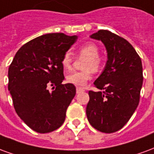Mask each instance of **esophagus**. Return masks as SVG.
<instances>
[{
	"instance_id": "obj_1",
	"label": "esophagus",
	"mask_w": 154,
	"mask_h": 154,
	"mask_svg": "<svg viewBox=\"0 0 154 154\" xmlns=\"http://www.w3.org/2000/svg\"><path fill=\"white\" fill-rule=\"evenodd\" d=\"M76 91H77V93H80V92H82V91H84V90L82 89V88H81V87H77V89H76Z\"/></svg>"
}]
</instances>
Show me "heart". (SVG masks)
<instances>
[{
  "mask_svg": "<svg viewBox=\"0 0 154 154\" xmlns=\"http://www.w3.org/2000/svg\"><path fill=\"white\" fill-rule=\"evenodd\" d=\"M78 52L82 56L87 57L84 62L83 68L85 70L73 72L68 74L67 81L69 83L77 87H84L92 77V70L97 71L101 66V58L99 57V49L94 43H87L82 44L78 48ZM72 57L69 51H67L62 57L61 63L65 70H69L72 67Z\"/></svg>",
  "mask_w": 154,
  "mask_h": 154,
  "instance_id": "b5f03b06",
  "label": "heart"
}]
</instances>
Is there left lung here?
I'll list each match as a JSON object with an SVG mask.
<instances>
[{
  "instance_id": "8db88e82",
  "label": "left lung",
  "mask_w": 154,
  "mask_h": 154,
  "mask_svg": "<svg viewBox=\"0 0 154 154\" xmlns=\"http://www.w3.org/2000/svg\"><path fill=\"white\" fill-rule=\"evenodd\" d=\"M90 38L103 43L107 62L94 82L104 91L88 93L87 119L100 132H116L129 121L139 105L143 85L141 58L128 41L109 30H99Z\"/></svg>"
}]
</instances>
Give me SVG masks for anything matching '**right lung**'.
Segmentation results:
<instances>
[{"mask_svg": "<svg viewBox=\"0 0 154 154\" xmlns=\"http://www.w3.org/2000/svg\"><path fill=\"white\" fill-rule=\"evenodd\" d=\"M77 35L47 34L24 44L8 70V90L19 117L40 134L58 129L76 95V87L64 80L61 61ZM51 85L54 89L49 92Z\"/></svg>", "mask_w": 154, "mask_h": 154, "instance_id": "right-lung-1", "label": "right lung"}]
</instances>
